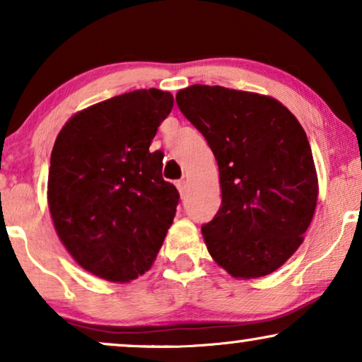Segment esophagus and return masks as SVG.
Here are the masks:
<instances>
[{
    "mask_svg": "<svg viewBox=\"0 0 362 362\" xmlns=\"http://www.w3.org/2000/svg\"><path fill=\"white\" fill-rule=\"evenodd\" d=\"M176 187H177V191H180V194H182V192H185V187H186V181L185 180L176 181Z\"/></svg>",
    "mask_w": 362,
    "mask_h": 362,
    "instance_id": "34e87169",
    "label": "esophagus"
}]
</instances>
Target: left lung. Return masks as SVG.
Segmentation results:
<instances>
[{"label": "left lung", "instance_id": "left-lung-1", "mask_svg": "<svg viewBox=\"0 0 362 362\" xmlns=\"http://www.w3.org/2000/svg\"><path fill=\"white\" fill-rule=\"evenodd\" d=\"M219 166L222 202L202 237L214 262L234 279L280 269L303 242L318 201L308 138L276 98L221 86L176 93Z\"/></svg>", "mask_w": 362, "mask_h": 362}]
</instances>
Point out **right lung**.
I'll return each mask as SVG.
<instances>
[{
	"label": "right lung",
	"mask_w": 362,
	"mask_h": 362,
	"mask_svg": "<svg viewBox=\"0 0 362 362\" xmlns=\"http://www.w3.org/2000/svg\"><path fill=\"white\" fill-rule=\"evenodd\" d=\"M173 95L141 88L69 118L51 153L47 204L59 239L88 274L135 280L155 262L180 192L150 151Z\"/></svg>",
	"instance_id": "obj_1"
}]
</instances>
